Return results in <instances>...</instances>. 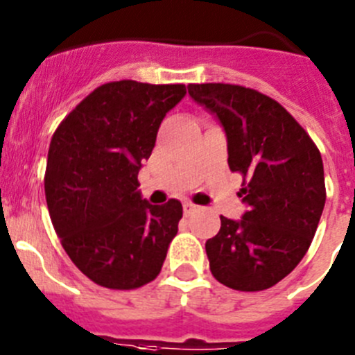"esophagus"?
Listing matches in <instances>:
<instances>
[{
    "label": "esophagus",
    "instance_id": "obj_1",
    "mask_svg": "<svg viewBox=\"0 0 355 355\" xmlns=\"http://www.w3.org/2000/svg\"><path fill=\"white\" fill-rule=\"evenodd\" d=\"M183 211H184V214H187V216H190V214H193V213H197V211H199V206H195V204H191V202H184L183 204Z\"/></svg>",
    "mask_w": 355,
    "mask_h": 355
}]
</instances>
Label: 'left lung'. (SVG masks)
<instances>
[{
  "label": "left lung",
  "mask_w": 355,
  "mask_h": 355,
  "mask_svg": "<svg viewBox=\"0 0 355 355\" xmlns=\"http://www.w3.org/2000/svg\"><path fill=\"white\" fill-rule=\"evenodd\" d=\"M188 93L216 116L229 167L243 175L241 220L220 216L206 241L214 278L234 291H266L301 262L324 204V164L304 128L276 100L234 84H190Z\"/></svg>",
  "instance_id": "1"
}]
</instances>
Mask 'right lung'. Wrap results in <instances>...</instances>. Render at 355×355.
<instances>
[{"label":"right lung","instance_id":"1","mask_svg":"<svg viewBox=\"0 0 355 355\" xmlns=\"http://www.w3.org/2000/svg\"><path fill=\"white\" fill-rule=\"evenodd\" d=\"M184 95V84H103L52 135L49 214L71 262L96 285L130 291L162 271L183 206L175 199L149 204L137 174L165 114Z\"/></svg>","mask_w":355,"mask_h":355}]
</instances>
